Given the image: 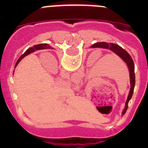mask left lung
I'll list each match as a JSON object with an SVG mask.
<instances>
[{
	"label": "left lung",
	"mask_w": 148,
	"mask_h": 148,
	"mask_svg": "<svg viewBox=\"0 0 148 148\" xmlns=\"http://www.w3.org/2000/svg\"><path fill=\"white\" fill-rule=\"evenodd\" d=\"M91 47L92 48H106V49H109L111 51H113V53H116L117 56H119L123 61L126 63V64L127 65L128 68H129V72H130V90L129 92V95L127 96V99L125 103V108L124 109V111L122 112V115L125 114L126 113L127 110V104L129 101L131 99L132 95L133 93V90H134V87H135V66H134V63H133V59H132L131 56L128 54V53L126 50L121 48L120 46L116 44H108L106 42H99L95 43L93 45L91 46Z\"/></svg>",
	"instance_id": "8db88e82"
}]
</instances>
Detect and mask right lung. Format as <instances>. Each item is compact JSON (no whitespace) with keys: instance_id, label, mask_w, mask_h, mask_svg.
<instances>
[{"instance_id":"obj_1","label":"right lung","mask_w":148,"mask_h":148,"mask_svg":"<svg viewBox=\"0 0 148 148\" xmlns=\"http://www.w3.org/2000/svg\"><path fill=\"white\" fill-rule=\"evenodd\" d=\"M51 47L49 45V44H38V45H35L33 46L32 47H30L28 49H27V51H26L25 53H23V55H22L21 56L20 58H19V59L18 60V61L16 62V64H15V66L18 65V64L19 62H20L21 60L22 59V58H23V57H25L26 56H27V55L30 54V53H33V52H35V51L36 50H39V49H48V48H50Z\"/></svg>"}]
</instances>
